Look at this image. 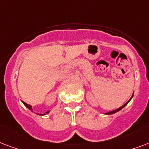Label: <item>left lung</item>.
I'll return each instance as SVG.
<instances>
[{"mask_svg":"<svg viewBox=\"0 0 149 149\" xmlns=\"http://www.w3.org/2000/svg\"><path fill=\"white\" fill-rule=\"evenodd\" d=\"M132 97H133V96H132V97H131V99H130L129 100H128V101H127V103H126V104H124V105H123V106H121V107H119V108H118V109H117V110H114V111H110V112H108V113H107L106 114H113V113H116V112H118V111H120V110H121V109H122L123 107H125L126 106V105H127V104H128V102H129L130 100H132Z\"/></svg>","mask_w":149,"mask_h":149,"instance_id":"left-lung-1","label":"left lung"}]
</instances>
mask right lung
<instances>
[{"label": "right lung", "instance_id": "obj_1", "mask_svg": "<svg viewBox=\"0 0 149 149\" xmlns=\"http://www.w3.org/2000/svg\"><path fill=\"white\" fill-rule=\"evenodd\" d=\"M23 104H24V106L26 107L27 108H29V110H30V111H32V108H31V107H31V105H30V104H26V103H25V102H23ZM49 111H47V112H45V113H38V114H39V115H45V114H46V113H49Z\"/></svg>", "mask_w": 149, "mask_h": 149}]
</instances>
